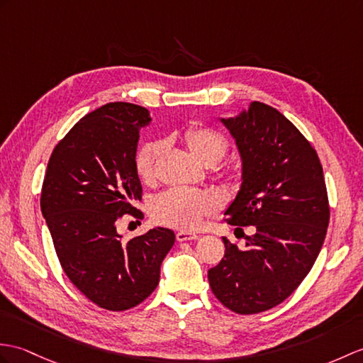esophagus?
I'll use <instances>...</instances> for the list:
<instances>
[{
  "label": "esophagus",
  "instance_id": "obj_1",
  "mask_svg": "<svg viewBox=\"0 0 363 363\" xmlns=\"http://www.w3.org/2000/svg\"><path fill=\"white\" fill-rule=\"evenodd\" d=\"M196 238H198V235L196 233H191V232L181 230V232L176 233V240H178L179 242H182V241H191V240H196Z\"/></svg>",
  "mask_w": 363,
  "mask_h": 363
}]
</instances>
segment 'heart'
<instances>
[{
    "instance_id": "b5f03b06",
    "label": "heart",
    "mask_w": 363,
    "mask_h": 363,
    "mask_svg": "<svg viewBox=\"0 0 363 363\" xmlns=\"http://www.w3.org/2000/svg\"><path fill=\"white\" fill-rule=\"evenodd\" d=\"M184 140L191 155L199 162L216 164L225 155L227 142L220 133L207 126L193 125L184 131ZM162 145L159 142H147L136 155V170L143 181L155 178L156 159ZM218 208V199L208 191L190 189H172L157 196L153 208L155 220L176 229H196L206 216Z\"/></svg>"
}]
</instances>
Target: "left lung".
Here are the masks:
<instances>
[{"instance_id":"left-lung-1","label":"left lung","mask_w":363,"mask_h":363,"mask_svg":"<svg viewBox=\"0 0 363 363\" xmlns=\"http://www.w3.org/2000/svg\"><path fill=\"white\" fill-rule=\"evenodd\" d=\"M220 121L241 157V185L225 223L241 232L252 225L254 235L244 249L223 238L225 254L208 283L225 308L257 314L298 288L323 246L330 223L323 168L306 138L272 106L252 102Z\"/></svg>"}]
</instances>
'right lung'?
I'll return each instance as SVG.
<instances>
[{
  "instance_id": "add662e5",
  "label": "right lung",
  "mask_w": 363,
  "mask_h": 363,
  "mask_svg": "<svg viewBox=\"0 0 363 363\" xmlns=\"http://www.w3.org/2000/svg\"><path fill=\"white\" fill-rule=\"evenodd\" d=\"M151 122L148 109L114 102L75 123L48 162L41 213L65 274L83 296L108 311L138 306L156 289L161 264L174 233L155 227L122 240V215L143 218L136 170L139 131Z\"/></svg>"
}]
</instances>
